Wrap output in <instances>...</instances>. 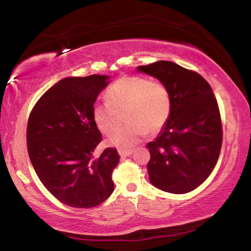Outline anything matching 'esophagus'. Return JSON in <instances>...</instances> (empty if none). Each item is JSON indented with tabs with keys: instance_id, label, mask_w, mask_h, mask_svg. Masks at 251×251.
I'll use <instances>...</instances> for the list:
<instances>
[{
	"instance_id": "esophagus-1",
	"label": "esophagus",
	"mask_w": 251,
	"mask_h": 251,
	"mask_svg": "<svg viewBox=\"0 0 251 251\" xmlns=\"http://www.w3.org/2000/svg\"><path fill=\"white\" fill-rule=\"evenodd\" d=\"M118 154L121 155V157L130 156L133 154V150H123V148H121V150H118Z\"/></svg>"
}]
</instances>
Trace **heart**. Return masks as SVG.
Returning a JSON list of instances; mask_svg holds the SVG:
<instances>
[{"label":"heart","mask_w":251,"mask_h":251,"mask_svg":"<svg viewBox=\"0 0 251 251\" xmlns=\"http://www.w3.org/2000/svg\"><path fill=\"white\" fill-rule=\"evenodd\" d=\"M107 103L93 107V122L101 133L112 135L126 112L127 124L108 139V144L129 147L144 135L156 134L166 125L172 113L173 100L168 87L157 79L144 76H123L105 93Z\"/></svg>","instance_id":"b5f03b06"}]
</instances>
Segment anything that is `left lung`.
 Listing matches in <instances>:
<instances>
[{"instance_id": "obj_1", "label": "left lung", "mask_w": 251, "mask_h": 251, "mask_svg": "<svg viewBox=\"0 0 251 251\" xmlns=\"http://www.w3.org/2000/svg\"><path fill=\"white\" fill-rule=\"evenodd\" d=\"M168 87L173 107L166 125L147 144L151 182L172 194L197 188L217 164L223 144V124L209 83L197 72L169 61L137 67Z\"/></svg>"}]
</instances>
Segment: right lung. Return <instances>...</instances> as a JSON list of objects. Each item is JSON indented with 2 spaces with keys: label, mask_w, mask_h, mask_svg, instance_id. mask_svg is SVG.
<instances>
[{
  "label": "right lung",
  "mask_w": 251,
  "mask_h": 251,
  "mask_svg": "<svg viewBox=\"0 0 251 251\" xmlns=\"http://www.w3.org/2000/svg\"><path fill=\"white\" fill-rule=\"evenodd\" d=\"M107 76L90 75L59 80L36 101L29 114L26 142L29 159L42 184L64 205L92 208L114 190L116 148L95 150L101 134L92 112Z\"/></svg>",
  "instance_id": "1"
}]
</instances>
